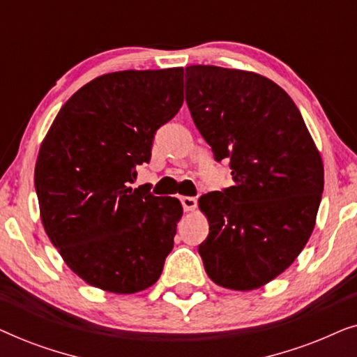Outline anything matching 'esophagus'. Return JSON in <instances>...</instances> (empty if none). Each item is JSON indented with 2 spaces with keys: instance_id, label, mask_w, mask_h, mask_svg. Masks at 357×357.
<instances>
[{
  "instance_id": "esophagus-1",
  "label": "esophagus",
  "mask_w": 357,
  "mask_h": 357,
  "mask_svg": "<svg viewBox=\"0 0 357 357\" xmlns=\"http://www.w3.org/2000/svg\"><path fill=\"white\" fill-rule=\"evenodd\" d=\"M180 203H182V206L185 211H195L197 209V198L193 197H182L180 198Z\"/></svg>"
}]
</instances>
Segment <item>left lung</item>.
<instances>
[{
    "label": "left lung",
    "instance_id": "obj_1",
    "mask_svg": "<svg viewBox=\"0 0 357 357\" xmlns=\"http://www.w3.org/2000/svg\"><path fill=\"white\" fill-rule=\"evenodd\" d=\"M185 99L234 185L199 198L209 234L199 243L218 286L252 291L292 265L315 227L324 162L284 89L252 71L185 68Z\"/></svg>",
    "mask_w": 357,
    "mask_h": 357
}]
</instances>
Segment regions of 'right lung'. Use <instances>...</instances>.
<instances>
[{"label": "right lung", "mask_w": 357, "mask_h": 357, "mask_svg": "<svg viewBox=\"0 0 357 357\" xmlns=\"http://www.w3.org/2000/svg\"><path fill=\"white\" fill-rule=\"evenodd\" d=\"M183 68L116 71L75 92L42 141L36 164L40 219L71 271L114 294L159 280L183 208L131 188L159 126L183 104Z\"/></svg>", "instance_id": "right-lung-1"}]
</instances>
